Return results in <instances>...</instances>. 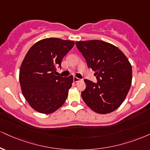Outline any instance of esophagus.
<instances>
[{
    "label": "esophagus",
    "mask_w": 150,
    "mask_h": 150,
    "mask_svg": "<svg viewBox=\"0 0 150 150\" xmlns=\"http://www.w3.org/2000/svg\"><path fill=\"white\" fill-rule=\"evenodd\" d=\"M80 80V79H79V78H77V77H73V81L75 82H79V81Z\"/></svg>",
    "instance_id": "obj_1"
}]
</instances>
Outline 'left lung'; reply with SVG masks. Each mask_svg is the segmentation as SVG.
Here are the masks:
<instances>
[{
    "label": "left lung",
    "instance_id": "left-lung-1",
    "mask_svg": "<svg viewBox=\"0 0 150 150\" xmlns=\"http://www.w3.org/2000/svg\"><path fill=\"white\" fill-rule=\"evenodd\" d=\"M77 50L88 68L96 71L97 82L84 80L81 93L85 103L96 112L107 114L117 109L127 96L132 80V68L123 52L110 43L98 40L77 41Z\"/></svg>",
    "mask_w": 150,
    "mask_h": 150
}]
</instances>
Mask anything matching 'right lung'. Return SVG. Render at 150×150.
Here are the masks:
<instances>
[{
    "instance_id": "right-lung-1",
    "label": "right lung",
    "mask_w": 150,
    "mask_h": 150,
    "mask_svg": "<svg viewBox=\"0 0 150 150\" xmlns=\"http://www.w3.org/2000/svg\"><path fill=\"white\" fill-rule=\"evenodd\" d=\"M71 40L50 38L33 45L21 64L19 82L26 100L34 110L50 114L67 98L73 77L57 76L62 59L73 48Z\"/></svg>"
}]
</instances>
